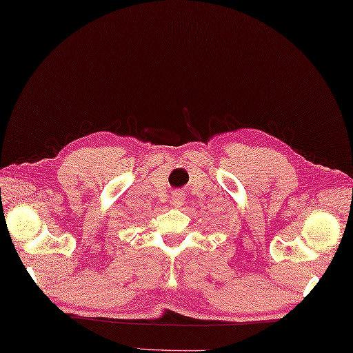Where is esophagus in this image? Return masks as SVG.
<instances>
[{"mask_svg": "<svg viewBox=\"0 0 353 353\" xmlns=\"http://www.w3.org/2000/svg\"><path fill=\"white\" fill-rule=\"evenodd\" d=\"M184 203H185L184 192H183V190H175V192H174V196H172L170 205L175 206V208H183Z\"/></svg>", "mask_w": 353, "mask_h": 353, "instance_id": "esophagus-1", "label": "esophagus"}]
</instances>
